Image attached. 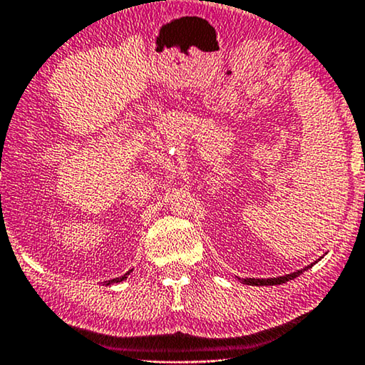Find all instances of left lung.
I'll use <instances>...</instances> for the list:
<instances>
[{"label":"left lung","instance_id":"left-lung-1","mask_svg":"<svg viewBox=\"0 0 365 365\" xmlns=\"http://www.w3.org/2000/svg\"><path fill=\"white\" fill-rule=\"evenodd\" d=\"M310 267H312V265L305 267V269H302V270L292 272V274L277 277V279H244V280H242V284H247V285H280V284H285V282H289V280H294L295 277H299L304 270L310 269Z\"/></svg>","mask_w":365,"mask_h":365}]
</instances>
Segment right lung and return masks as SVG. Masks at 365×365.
Wrapping results in <instances>:
<instances>
[{
  "label": "right lung",
  "mask_w": 365,
  "mask_h": 365,
  "mask_svg": "<svg viewBox=\"0 0 365 365\" xmlns=\"http://www.w3.org/2000/svg\"><path fill=\"white\" fill-rule=\"evenodd\" d=\"M130 272H132V270H130ZM130 272H126V274H125V275H121V277H116V279L106 280V282H105V285H111V284H118V282H123V280L126 279V277L130 275Z\"/></svg>",
  "instance_id": "1"
}]
</instances>
